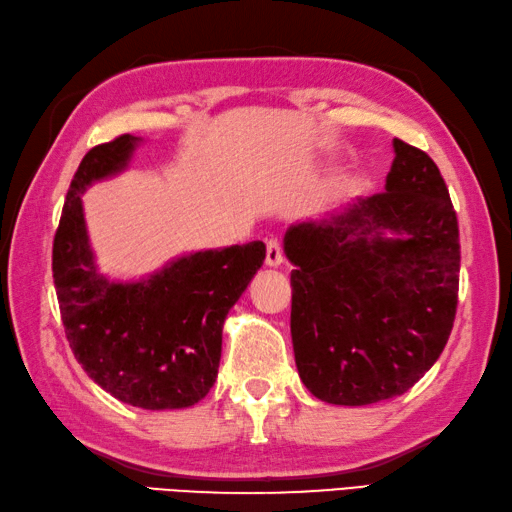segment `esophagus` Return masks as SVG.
Listing matches in <instances>:
<instances>
[{
  "label": "esophagus",
  "mask_w": 512,
  "mask_h": 512,
  "mask_svg": "<svg viewBox=\"0 0 512 512\" xmlns=\"http://www.w3.org/2000/svg\"><path fill=\"white\" fill-rule=\"evenodd\" d=\"M284 262V253L282 246L277 239H271L266 244V266H280Z\"/></svg>",
  "instance_id": "obj_1"
}]
</instances>
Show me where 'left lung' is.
Masks as SVG:
<instances>
[{"label":"left lung","mask_w":512,"mask_h":512,"mask_svg":"<svg viewBox=\"0 0 512 512\" xmlns=\"http://www.w3.org/2000/svg\"><path fill=\"white\" fill-rule=\"evenodd\" d=\"M394 152L385 192L284 235L295 266V365L324 403L405 394L441 356L457 315L461 246L450 192L423 150L394 138Z\"/></svg>","instance_id":"1"}]
</instances>
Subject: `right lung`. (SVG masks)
Returning <instances> with one entry per match:
<instances>
[{"mask_svg":"<svg viewBox=\"0 0 512 512\" xmlns=\"http://www.w3.org/2000/svg\"><path fill=\"white\" fill-rule=\"evenodd\" d=\"M141 138L91 147L73 174L53 239V282L73 356L118 401L181 410L215 385L228 311L262 268L266 246L199 250L141 282H109L89 246L80 194L125 170Z\"/></svg>","mask_w":512,"mask_h":512,"instance_id":"right-lung-1","label":"right lung"}]
</instances>
